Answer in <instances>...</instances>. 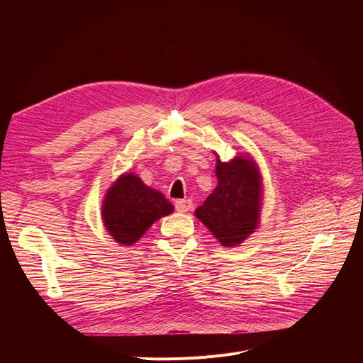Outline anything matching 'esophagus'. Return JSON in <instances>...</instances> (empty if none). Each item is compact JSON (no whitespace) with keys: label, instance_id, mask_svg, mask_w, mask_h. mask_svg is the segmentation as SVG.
I'll return each instance as SVG.
<instances>
[{"label":"esophagus","instance_id":"1","mask_svg":"<svg viewBox=\"0 0 363 363\" xmlns=\"http://www.w3.org/2000/svg\"><path fill=\"white\" fill-rule=\"evenodd\" d=\"M175 207H177L178 212L184 213V212L191 211V208H193V201L191 200H178L175 203Z\"/></svg>","mask_w":363,"mask_h":363}]
</instances>
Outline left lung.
Here are the masks:
<instances>
[{"mask_svg":"<svg viewBox=\"0 0 363 363\" xmlns=\"http://www.w3.org/2000/svg\"><path fill=\"white\" fill-rule=\"evenodd\" d=\"M215 156L218 185L194 215L223 247H237L260 225L263 179L249 152L228 162Z\"/></svg>","mask_w":363,"mask_h":363,"instance_id":"obj_1","label":"left lung"}]
</instances>
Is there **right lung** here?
<instances>
[{"label": "right lung", "mask_w": 363, "mask_h": 363, "mask_svg": "<svg viewBox=\"0 0 363 363\" xmlns=\"http://www.w3.org/2000/svg\"><path fill=\"white\" fill-rule=\"evenodd\" d=\"M174 208L164 194L145 185L133 172H126L106 191L101 219L114 241L121 245H133L152 223L170 215Z\"/></svg>", "instance_id": "right-lung-1"}]
</instances>
